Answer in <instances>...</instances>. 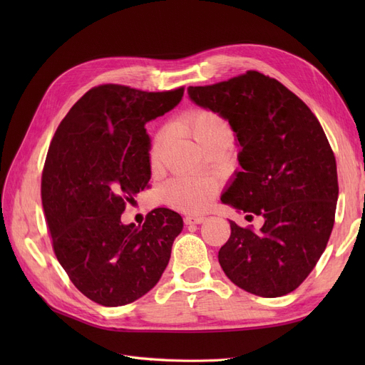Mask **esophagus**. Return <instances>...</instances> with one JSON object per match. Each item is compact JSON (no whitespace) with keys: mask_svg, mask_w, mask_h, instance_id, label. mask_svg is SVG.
Segmentation results:
<instances>
[{"mask_svg":"<svg viewBox=\"0 0 365 365\" xmlns=\"http://www.w3.org/2000/svg\"><path fill=\"white\" fill-rule=\"evenodd\" d=\"M205 219H207V217H205L204 215H189V216H185L184 222H185L187 225H196V224H202Z\"/></svg>","mask_w":365,"mask_h":365,"instance_id":"1","label":"esophagus"}]
</instances>
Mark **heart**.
Here are the masks:
<instances>
[{"label":"heart","instance_id":"heart-1","mask_svg":"<svg viewBox=\"0 0 365 365\" xmlns=\"http://www.w3.org/2000/svg\"><path fill=\"white\" fill-rule=\"evenodd\" d=\"M173 126L189 134L197 145L205 149L216 143H230L231 130L222 115L208 109H193L182 114ZM170 138V130L163 129L153 138L150 148V164L158 168L165 146ZM215 196V184L196 176H178L165 185L168 201L184 212H201L212 202Z\"/></svg>","mask_w":365,"mask_h":365}]
</instances>
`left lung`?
Listing matches in <instances>:
<instances>
[{
    "instance_id": "left-lung-1",
    "label": "left lung",
    "mask_w": 365,
    "mask_h": 365,
    "mask_svg": "<svg viewBox=\"0 0 365 365\" xmlns=\"http://www.w3.org/2000/svg\"><path fill=\"white\" fill-rule=\"evenodd\" d=\"M187 93L235 132L242 169L220 201L247 217H263L259 231L230 220L220 267L247 292L268 298L292 292L322 257L334 228L336 161L322 125L288 88L259 71Z\"/></svg>"
}]
</instances>
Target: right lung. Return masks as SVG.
Masks as SVG:
<instances>
[{"instance_id":"obj_1","label":"right lung","mask_w":365,"mask_h":365,"mask_svg":"<svg viewBox=\"0 0 365 365\" xmlns=\"http://www.w3.org/2000/svg\"><path fill=\"white\" fill-rule=\"evenodd\" d=\"M184 88L146 93L101 85L61 121L42 172V207L54 254L90 300L123 306L155 286L184 222L155 208L143 225L123 224L125 204L150 180L145 125L181 102Z\"/></svg>"}]
</instances>
